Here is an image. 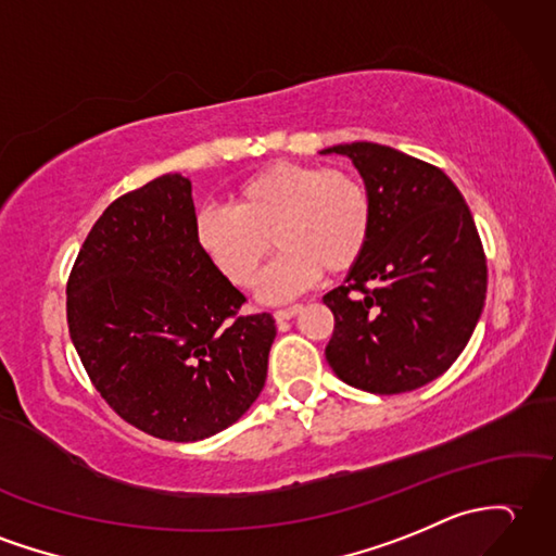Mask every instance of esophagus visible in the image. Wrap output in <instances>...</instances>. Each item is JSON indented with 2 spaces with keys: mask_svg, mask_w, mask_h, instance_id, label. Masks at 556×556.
<instances>
[{
  "mask_svg": "<svg viewBox=\"0 0 556 556\" xmlns=\"http://www.w3.org/2000/svg\"><path fill=\"white\" fill-rule=\"evenodd\" d=\"M301 309H303V305H299V303H295V305H289V307H281V309H277V313H275V319H277V321L291 319V317L299 315Z\"/></svg>",
  "mask_w": 556,
  "mask_h": 556,
  "instance_id": "34e87169",
  "label": "esophagus"
}]
</instances>
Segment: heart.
Returning <instances> with one entry per match:
<instances>
[{
    "label": "heart",
    "instance_id": "1",
    "mask_svg": "<svg viewBox=\"0 0 556 556\" xmlns=\"http://www.w3.org/2000/svg\"><path fill=\"white\" fill-rule=\"evenodd\" d=\"M199 249L237 289H251L269 249L277 261L261 283L265 301H289L319 279L351 269L371 235L369 191L353 173L273 163L237 187L231 208L213 205L193 225Z\"/></svg>",
    "mask_w": 556,
    "mask_h": 556
}]
</instances>
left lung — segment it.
I'll return each instance as SVG.
<instances>
[{"label":"left lung","instance_id":"obj_1","mask_svg":"<svg viewBox=\"0 0 556 556\" xmlns=\"http://www.w3.org/2000/svg\"><path fill=\"white\" fill-rule=\"evenodd\" d=\"M348 156L371 199V235L325 305L327 363L359 391L395 395L441 377L469 343L485 303L488 267L469 205L441 167L353 141Z\"/></svg>","mask_w":556,"mask_h":556}]
</instances>
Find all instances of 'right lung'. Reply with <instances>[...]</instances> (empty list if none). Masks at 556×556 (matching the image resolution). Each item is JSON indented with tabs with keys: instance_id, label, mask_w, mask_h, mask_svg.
Segmentation results:
<instances>
[{
	"instance_id": "right-lung-1",
	"label": "right lung",
	"mask_w": 556,
	"mask_h": 556,
	"mask_svg": "<svg viewBox=\"0 0 556 556\" xmlns=\"http://www.w3.org/2000/svg\"><path fill=\"white\" fill-rule=\"evenodd\" d=\"M191 182L163 175L115 199L66 283L68 329L94 389L139 431L203 441L261 395L277 337L193 235Z\"/></svg>"
}]
</instances>
